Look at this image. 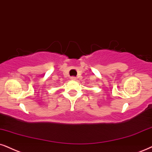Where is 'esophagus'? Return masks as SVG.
Returning <instances> with one entry per match:
<instances>
[{"label": "esophagus", "mask_w": 152, "mask_h": 152, "mask_svg": "<svg viewBox=\"0 0 152 152\" xmlns=\"http://www.w3.org/2000/svg\"><path fill=\"white\" fill-rule=\"evenodd\" d=\"M76 77H75V76H72V77H71V80H76Z\"/></svg>", "instance_id": "1"}]
</instances>
